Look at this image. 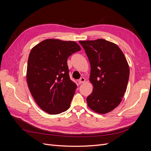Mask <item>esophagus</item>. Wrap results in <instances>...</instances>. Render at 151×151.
I'll return each mask as SVG.
<instances>
[{
  "label": "esophagus",
  "mask_w": 151,
  "mask_h": 151,
  "mask_svg": "<svg viewBox=\"0 0 151 151\" xmlns=\"http://www.w3.org/2000/svg\"><path fill=\"white\" fill-rule=\"evenodd\" d=\"M85 81H86V79L84 78V77H81V78L79 80V83L82 84V83H84Z\"/></svg>",
  "instance_id": "1"
}]
</instances>
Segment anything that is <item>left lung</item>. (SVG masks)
I'll use <instances>...</instances> for the list:
<instances>
[{
    "label": "left lung",
    "mask_w": 151,
    "mask_h": 151,
    "mask_svg": "<svg viewBox=\"0 0 151 151\" xmlns=\"http://www.w3.org/2000/svg\"><path fill=\"white\" fill-rule=\"evenodd\" d=\"M79 42L91 65L93 90L87 103L96 113H108L119 105L126 91L130 74L127 59L116 44L104 39Z\"/></svg>",
    "instance_id": "obj_1"
}]
</instances>
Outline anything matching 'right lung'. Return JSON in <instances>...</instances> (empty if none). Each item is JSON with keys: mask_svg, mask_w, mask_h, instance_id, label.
Segmentation results:
<instances>
[{"mask_svg": "<svg viewBox=\"0 0 151 151\" xmlns=\"http://www.w3.org/2000/svg\"><path fill=\"white\" fill-rule=\"evenodd\" d=\"M81 50L75 42L47 39L31 50L27 83L36 104L50 115L65 111L70 106L77 85L70 79L67 58Z\"/></svg>", "mask_w": 151, "mask_h": 151, "instance_id": "right-lung-1", "label": "right lung"}]
</instances>
